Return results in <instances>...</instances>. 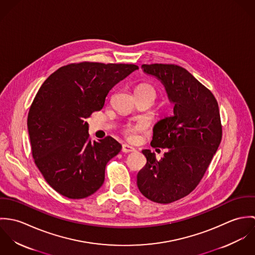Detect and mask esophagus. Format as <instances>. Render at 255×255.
Instances as JSON below:
<instances>
[{"label":"esophagus","mask_w":255,"mask_h":255,"mask_svg":"<svg viewBox=\"0 0 255 255\" xmlns=\"http://www.w3.org/2000/svg\"><path fill=\"white\" fill-rule=\"evenodd\" d=\"M122 151L125 152V153H130V152H135L136 149L132 146L128 145V144H124L123 148H122Z\"/></svg>","instance_id":"1"}]
</instances>
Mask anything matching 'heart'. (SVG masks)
<instances>
[{
	"instance_id": "b5f03b06",
	"label": "heart",
	"mask_w": 255,
	"mask_h": 255,
	"mask_svg": "<svg viewBox=\"0 0 255 255\" xmlns=\"http://www.w3.org/2000/svg\"><path fill=\"white\" fill-rule=\"evenodd\" d=\"M136 90H148V91H151V92H153V93L155 94L154 88H153L152 86L148 85V84H141V85H139ZM146 127H147L146 122L142 121V122H139L138 124H136V125H134V126H128V127H127L126 129H125V133L127 134L128 137L133 139V138L135 137V134H136L137 132H140V131L145 130Z\"/></svg>"
}]
</instances>
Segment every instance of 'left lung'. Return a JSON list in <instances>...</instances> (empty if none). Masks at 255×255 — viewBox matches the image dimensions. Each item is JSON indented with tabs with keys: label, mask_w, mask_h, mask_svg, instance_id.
Listing matches in <instances>:
<instances>
[{
	"label": "left lung",
	"mask_w": 255,
	"mask_h": 255,
	"mask_svg": "<svg viewBox=\"0 0 255 255\" xmlns=\"http://www.w3.org/2000/svg\"><path fill=\"white\" fill-rule=\"evenodd\" d=\"M164 85L174 115L158 121L151 146L168 148L161 160L149 149L137 186L146 198L171 203L189 194L203 178L222 139L218 103L209 89L176 65H142Z\"/></svg>",
	"instance_id": "obj_1"
}]
</instances>
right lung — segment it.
<instances>
[{
	"label": "right lung",
	"mask_w": 255,
	"mask_h": 255,
	"mask_svg": "<svg viewBox=\"0 0 255 255\" xmlns=\"http://www.w3.org/2000/svg\"><path fill=\"white\" fill-rule=\"evenodd\" d=\"M136 70L135 65L72 64L52 73L38 90L27 117L32 156L60 194L81 199L102 186L106 165L122 145L111 136L91 142L86 119Z\"/></svg>",
	"instance_id": "obj_1"
}]
</instances>
